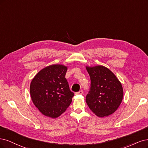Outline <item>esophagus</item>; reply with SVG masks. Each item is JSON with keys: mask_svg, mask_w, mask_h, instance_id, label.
Returning a JSON list of instances; mask_svg holds the SVG:
<instances>
[{"mask_svg": "<svg viewBox=\"0 0 148 148\" xmlns=\"http://www.w3.org/2000/svg\"><path fill=\"white\" fill-rule=\"evenodd\" d=\"M83 94V91L82 90H80L79 92L75 93V95H82Z\"/></svg>", "mask_w": 148, "mask_h": 148, "instance_id": "1", "label": "esophagus"}]
</instances>
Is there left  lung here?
<instances>
[{
  "label": "left lung",
  "instance_id": "left-lung-1",
  "mask_svg": "<svg viewBox=\"0 0 148 148\" xmlns=\"http://www.w3.org/2000/svg\"><path fill=\"white\" fill-rule=\"evenodd\" d=\"M86 69L91 80L90 90L85 99L87 105L98 117L110 116L122 101L123 91L121 82L105 66H86Z\"/></svg>",
  "mask_w": 148,
  "mask_h": 148
}]
</instances>
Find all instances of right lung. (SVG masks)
I'll use <instances>...</instances> for the list:
<instances>
[{
  "label": "right lung",
  "instance_id": "obj_1",
  "mask_svg": "<svg viewBox=\"0 0 148 148\" xmlns=\"http://www.w3.org/2000/svg\"><path fill=\"white\" fill-rule=\"evenodd\" d=\"M67 70L63 64H51L41 69L31 80L32 101L47 117H58L72 102L74 94L65 78Z\"/></svg>",
  "mask_w": 148,
  "mask_h": 148
}]
</instances>
